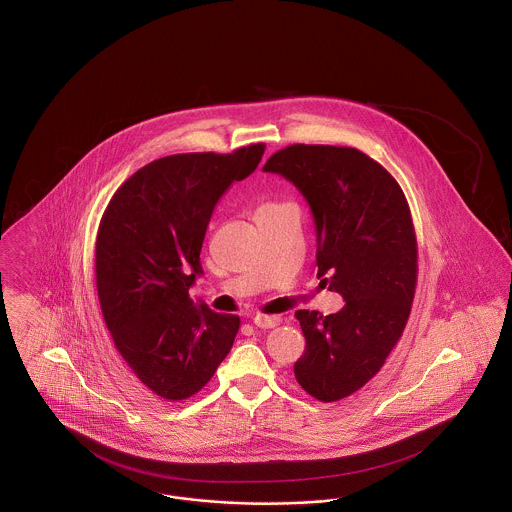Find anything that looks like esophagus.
<instances>
[{
    "label": "esophagus",
    "instance_id": "obj_1",
    "mask_svg": "<svg viewBox=\"0 0 512 512\" xmlns=\"http://www.w3.org/2000/svg\"><path fill=\"white\" fill-rule=\"evenodd\" d=\"M253 324H255L257 328L267 330V328H274V326H278V324H280V318L267 317V315H257V317H253Z\"/></svg>",
    "mask_w": 512,
    "mask_h": 512
}]
</instances>
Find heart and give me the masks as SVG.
Here are the masks:
<instances>
[{
    "label": "heart",
    "mask_w": 512,
    "mask_h": 512,
    "mask_svg": "<svg viewBox=\"0 0 512 512\" xmlns=\"http://www.w3.org/2000/svg\"><path fill=\"white\" fill-rule=\"evenodd\" d=\"M263 207H267V205H263Z\"/></svg>",
    "instance_id": "1"
}]
</instances>
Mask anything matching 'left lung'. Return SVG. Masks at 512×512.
Here are the masks:
<instances>
[{"label": "left lung", "mask_w": 512, "mask_h": 512, "mask_svg": "<svg viewBox=\"0 0 512 512\" xmlns=\"http://www.w3.org/2000/svg\"><path fill=\"white\" fill-rule=\"evenodd\" d=\"M290 180L311 207L320 284L345 305L334 315L297 311L305 351L299 386L322 403L361 390L384 366L411 315L416 236L395 178L355 147L295 146L263 167Z\"/></svg>", "instance_id": "1"}]
</instances>
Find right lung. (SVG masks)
<instances>
[{"label":"right lung","instance_id":"add662e5","mask_svg":"<svg viewBox=\"0 0 512 512\" xmlns=\"http://www.w3.org/2000/svg\"><path fill=\"white\" fill-rule=\"evenodd\" d=\"M265 144L151 161L111 197L96 240L99 305L124 363L147 390L188 399L217 372L240 317L195 303L199 253L222 194L257 169Z\"/></svg>","mask_w":512,"mask_h":512}]
</instances>
